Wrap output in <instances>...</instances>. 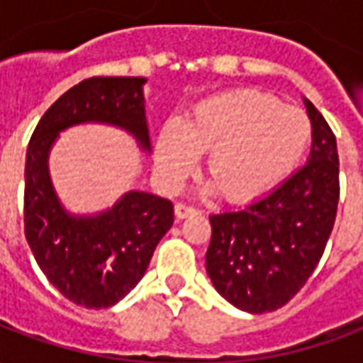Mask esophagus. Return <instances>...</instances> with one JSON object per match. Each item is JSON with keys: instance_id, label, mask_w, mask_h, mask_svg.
I'll use <instances>...</instances> for the list:
<instances>
[{"instance_id": "1", "label": "esophagus", "mask_w": 363, "mask_h": 363, "mask_svg": "<svg viewBox=\"0 0 363 363\" xmlns=\"http://www.w3.org/2000/svg\"><path fill=\"white\" fill-rule=\"evenodd\" d=\"M194 213H196V210H194L192 206L182 204V202H179V204H174V216H177L179 220L190 218V216H194Z\"/></svg>"}]
</instances>
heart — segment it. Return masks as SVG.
<instances>
[{
    "label": "heart",
    "mask_w": 363,
    "mask_h": 363,
    "mask_svg": "<svg viewBox=\"0 0 363 363\" xmlns=\"http://www.w3.org/2000/svg\"><path fill=\"white\" fill-rule=\"evenodd\" d=\"M311 142V122L296 106H281L259 91H231L200 101L186 120L169 118L155 142V169L179 186L208 151L206 171L229 200L274 189Z\"/></svg>",
    "instance_id": "obj_1"
}]
</instances>
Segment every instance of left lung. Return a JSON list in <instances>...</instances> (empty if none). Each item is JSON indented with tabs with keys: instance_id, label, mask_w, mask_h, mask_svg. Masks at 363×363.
<instances>
[{
	"instance_id": "8db88e82",
	"label": "left lung",
	"mask_w": 363,
	"mask_h": 363,
	"mask_svg": "<svg viewBox=\"0 0 363 363\" xmlns=\"http://www.w3.org/2000/svg\"><path fill=\"white\" fill-rule=\"evenodd\" d=\"M311 151L303 167L245 208L212 213L206 272L223 299L247 313L276 311L319 264L338 206L336 138L311 101Z\"/></svg>"
}]
</instances>
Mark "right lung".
I'll return each mask as SVG.
<instances>
[{
	"label": "right lung",
	"mask_w": 363,
	"mask_h": 363,
	"mask_svg": "<svg viewBox=\"0 0 363 363\" xmlns=\"http://www.w3.org/2000/svg\"><path fill=\"white\" fill-rule=\"evenodd\" d=\"M145 77H91L75 85L36 124L25 163V237L36 264L60 294L87 309H106L135 288L155 247L173 225V204L128 190L108 208L75 213L60 200L50 151L62 132L103 124L132 135L151 153Z\"/></svg>",
	"instance_id": "right-lung-1"
}]
</instances>
